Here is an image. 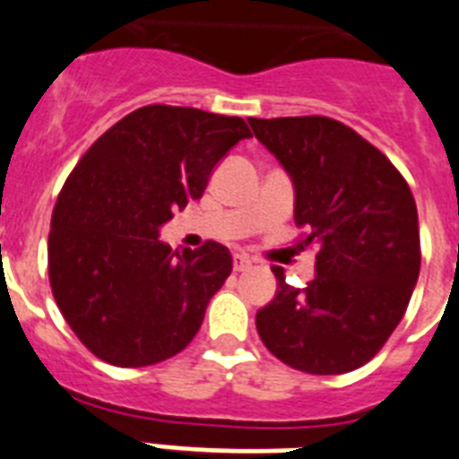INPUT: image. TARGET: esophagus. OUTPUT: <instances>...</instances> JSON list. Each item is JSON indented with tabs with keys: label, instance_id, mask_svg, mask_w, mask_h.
<instances>
[{
	"label": "esophagus",
	"instance_id": "esophagus-1",
	"mask_svg": "<svg viewBox=\"0 0 459 459\" xmlns=\"http://www.w3.org/2000/svg\"><path fill=\"white\" fill-rule=\"evenodd\" d=\"M252 268V258L247 254H235L233 256V270L235 273H245V270Z\"/></svg>",
	"mask_w": 459,
	"mask_h": 459
}]
</instances>
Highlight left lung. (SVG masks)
Returning <instances> with one entry per match:
<instances>
[{"label":"left lung","instance_id":"obj_1","mask_svg":"<svg viewBox=\"0 0 459 459\" xmlns=\"http://www.w3.org/2000/svg\"><path fill=\"white\" fill-rule=\"evenodd\" d=\"M254 135L284 166L296 189L302 245L318 242L316 277L286 284L256 314L273 356L307 374H344L372 360L411 300L420 273L413 194L400 170L337 119L249 117Z\"/></svg>","mask_w":459,"mask_h":459}]
</instances>
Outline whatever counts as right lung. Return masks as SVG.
<instances>
[{
    "label": "right lung",
    "mask_w": 459,
    "mask_h": 459,
    "mask_svg": "<svg viewBox=\"0 0 459 459\" xmlns=\"http://www.w3.org/2000/svg\"><path fill=\"white\" fill-rule=\"evenodd\" d=\"M242 117L143 106L82 154L55 203L48 274L75 337L117 368L180 353L233 258L207 240L173 252L159 229L203 196L212 169L249 138Z\"/></svg>",
    "instance_id": "right-lung-1"
}]
</instances>
